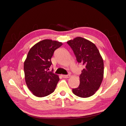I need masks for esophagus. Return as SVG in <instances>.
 <instances>
[{"label": "esophagus", "mask_w": 126, "mask_h": 126, "mask_svg": "<svg viewBox=\"0 0 126 126\" xmlns=\"http://www.w3.org/2000/svg\"><path fill=\"white\" fill-rule=\"evenodd\" d=\"M62 77L63 78H69L70 77V75H62Z\"/></svg>", "instance_id": "obj_1"}]
</instances>
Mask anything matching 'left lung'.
I'll return each instance as SVG.
<instances>
[{"label": "left lung", "instance_id": "obj_1", "mask_svg": "<svg viewBox=\"0 0 126 126\" xmlns=\"http://www.w3.org/2000/svg\"><path fill=\"white\" fill-rule=\"evenodd\" d=\"M67 43L77 62L84 67L79 76V86L72 89V93L81 98L93 96L100 87L104 77V61L100 52L94 43L82 37H76Z\"/></svg>", "mask_w": 126, "mask_h": 126}]
</instances>
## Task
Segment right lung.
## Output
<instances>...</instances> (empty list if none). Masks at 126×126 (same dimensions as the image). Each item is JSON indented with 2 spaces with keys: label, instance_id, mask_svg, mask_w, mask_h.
<instances>
[{
  "label": "right lung",
  "instance_id": "1",
  "mask_svg": "<svg viewBox=\"0 0 126 126\" xmlns=\"http://www.w3.org/2000/svg\"><path fill=\"white\" fill-rule=\"evenodd\" d=\"M62 43L45 39L30 48L24 62L26 85L35 96L43 97L52 93L59 80L58 76L48 71L52 64L51 58Z\"/></svg>",
  "mask_w": 126,
  "mask_h": 126
}]
</instances>
